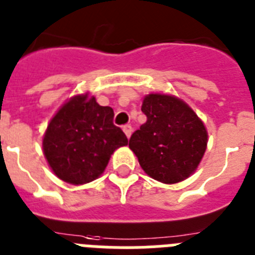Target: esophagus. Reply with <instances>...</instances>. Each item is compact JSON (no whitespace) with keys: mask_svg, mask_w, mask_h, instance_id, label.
I'll return each instance as SVG.
<instances>
[{"mask_svg":"<svg viewBox=\"0 0 255 255\" xmlns=\"http://www.w3.org/2000/svg\"><path fill=\"white\" fill-rule=\"evenodd\" d=\"M123 132H125V133H126V136H127V138H129L130 133H132V127H130L129 125L123 126Z\"/></svg>","mask_w":255,"mask_h":255,"instance_id":"1","label":"esophagus"}]
</instances>
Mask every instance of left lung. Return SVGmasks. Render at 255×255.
<instances>
[{"instance_id": "8db88e82", "label": "left lung", "mask_w": 255, "mask_h": 255, "mask_svg": "<svg viewBox=\"0 0 255 255\" xmlns=\"http://www.w3.org/2000/svg\"><path fill=\"white\" fill-rule=\"evenodd\" d=\"M146 122L129 138V149L147 176L172 185L189 178L200 164L208 132L196 113L173 95L149 94L142 106Z\"/></svg>"}]
</instances>
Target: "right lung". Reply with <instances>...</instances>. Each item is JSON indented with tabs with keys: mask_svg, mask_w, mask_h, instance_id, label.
<instances>
[{
	"mask_svg": "<svg viewBox=\"0 0 255 255\" xmlns=\"http://www.w3.org/2000/svg\"><path fill=\"white\" fill-rule=\"evenodd\" d=\"M113 118L112 108L99 105L88 92L65 101L51 118L42 141L55 176L75 186L99 178L113 152L128 143Z\"/></svg>",
	"mask_w": 255,
	"mask_h": 255,
	"instance_id": "right-lung-1",
	"label": "right lung"
}]
</instances>
